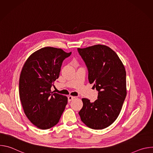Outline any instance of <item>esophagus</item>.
Returning a JSON list of instances; mask_svg holds the SVG:
<instances>
[{"label":"esophagus","mask_w":153,"mask_h":153,"mask_svg":"<svg viewBox=\"0 0 153 153\" xmlns=\"http://www.w3.org/2000/svg\"><path fill=\"white\" fill-rule=\"evenodd\" d=\"M74 98H75V97H74V96H69L68 97V102H71V101L72 100H73Z\"/></svg>","instance_id":"obj_1"}]
</instances>
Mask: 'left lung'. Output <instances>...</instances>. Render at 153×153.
Segmentation results:
<instances>
[{"instance_id":"1","label":"left lung","mask_w":153,"mask_h":153,"mask_svg":"<svg viewBox=\"0 0 153 153\" xmlns=\"http://www.w3.org/2000/svg\"><path fill=\"white\" fill-rule=\"evenodd\" d=\"M77 51L88 69L90 83L98 91L94 102L82 99L79 114L88 127L102 129L111 125L121 111L126 96L125 69L117 54L107 46L96 45Z\"/></svg>"}]
</instances>
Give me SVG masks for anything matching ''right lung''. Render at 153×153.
Here are the masks:
<instances>
[{
    "label": "right lung",
    "instance_id": "1",
    "mask_svg": "<svg viewBox=\"0 0 153 153\" xmlns=\"http://www.w3.org/2000/svg\"><path fill=\"white\" fill-rule=\"evenodd\" d=\"M71 52L60 48H42L26 60L19 79V96L24 113L37 128L47 129L55 126L68 102L67 96L51 92L59 78L65 59Z\"/></svg>",
    "mask_w": 153,
    "mask_h": 153
}]
</instances>
